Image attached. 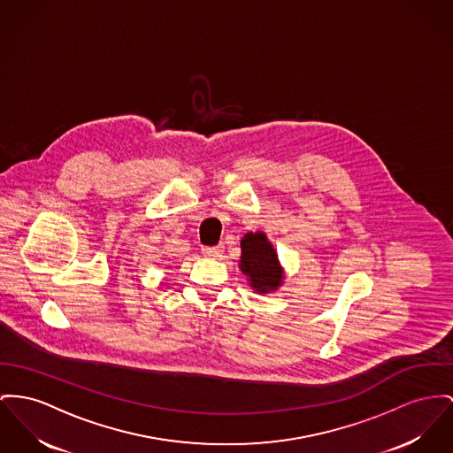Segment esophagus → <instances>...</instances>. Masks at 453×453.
Wrapping results in <instances>:
<instances>
[{
	"label": "esophagus",
	"instance_id": "esophagus-1",
	"mask_svg": "<svg viewBox=\"0 0 453 453\" xmlns=\"http://www.w3.org/2000/svg\"><path fill=\"white\" fill-rule=\"evenodd\" d=\"M203 254L206 257H219L223 254V247L216 245V247H203Z\"/></svg>",
	"mask_w": 453,
	"mask_h": 453
}]
</instances>
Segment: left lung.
Listing matches in <instances>:
<instances>
[{"label": "left lung", "instance_id": "1", "mask_svg": "<svg viewBox=\"0 0 453 453\" xmlns=\"http://www.w3.org/2000/svg\"><path fill=\"white\" fill-rule=\"evenodd\" d=\"M241 270L257 294H268L281 285L283 274L276 252L263 232L247 234L241 242Z\"/></svg>", "mask_w": 453, "mask_h": 453}]
</instances>
